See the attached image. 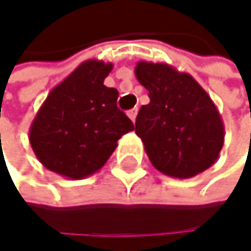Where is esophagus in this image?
Segmentation results:
<instances>
[{
  "label": "esophagus",
  "mask_w": 251,
  "mask_h": 251,
  "mask_svg": "<svg viewBox=\"0 0 251 251\" xmlns=\"http://www.w3.org/2000/svg\"><path fill=\"white\" fill-rule=\"evenodd\" d=\"M126 114H128V117H129L132 122H135V117H137V108H132V110H129Z\"/></svg>",
  "instance_id": "obj_1"
}]
</instances>
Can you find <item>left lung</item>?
<instances>
[{
	"instance_id": "obj_1",
	"label": "left lung",
	"mask_w": 251,
	"mask_h": 251,
	"mask_svg": "<svg viewBox=\"0 0 251 251\" xmlns=\"http://www.w3.org/2000/svg\"><path fill=\"white\" fill-rule=\"evenodd\" d=\"M135 77L150 98L138 111L135 134L151 165L174 178H190L214 165L225 126L204 87L165 62L138 61Z\"/></svg>"
}]
</instances>
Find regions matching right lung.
Listing matches in <instances>:
<instances>
[{"instance_id":"1","label":"right lung","mask_w":251,"mask_h":251,"mask_svg":"<svg viewBox=\"0 0 251 251\" xmlns=\"http://www.w3.org/2000/svg\"><path fill=\"white\" fill-rule=\"evenodd\" d=\"M111 62L87 59L49 92L37 111L29 144L49 171L81 180L100 171L132 122L116 105L119 92L104 84Z\"/></svg>"}]
</instances>
